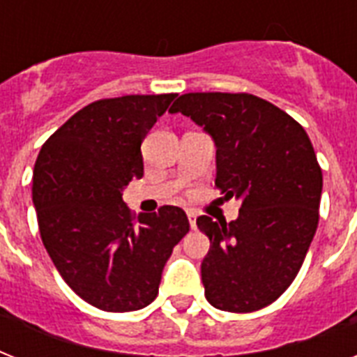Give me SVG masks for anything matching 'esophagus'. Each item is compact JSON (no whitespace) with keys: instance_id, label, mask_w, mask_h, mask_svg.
Instances as JSON below:
<instances>
[{"instance_id":"esophagus-1","label":"esophagus","mask_w":357,"mask_h":357,"mask_svg":"<svg viewBox=\"0 0 357 357\" xmlns=\"http://www.w3.org/2000/svg\"><path fill=\"white\" fill-rule=\"evenodd\" d=\"M187 217H189L190 228L196 229V215H195V211H187Z\"/></svg>"}]
</instances>
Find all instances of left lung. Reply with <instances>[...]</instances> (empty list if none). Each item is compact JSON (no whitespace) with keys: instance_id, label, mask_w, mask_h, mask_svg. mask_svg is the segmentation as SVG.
<instances>
[{"instance_id":"obj_1","label":"left lung","mask_w":357,"mask_h":357,"mask_svg":"<svg viewBox=\"0 0 357 357\" xmlns=\"http://www.w3.org/2000/svg\"><path fill=\"white\" fill-rule=\"evenodd\" d=\"M168 113L189 116L211 137L215 187L224 200L241 202L229 224L196 220L211 243L202 261L207 302L231 313L272 304L298 274L319 224L322 170L310 137L252 94L189 92Z\"/></svg>"}]
</instances>
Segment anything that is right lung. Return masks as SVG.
<instances>
[{
	"label": "right lung",
	"mask_w": 357,
	"mask_h": 357,
	"mask_svg": "<svg viewBox=\"0 0 357 357\" xmlns=\"http://www.w3.org/2000/svg\"><path fill=\"white\" fill-rule=\"evenodd\" d=\"M176 94L86 105L40 148L33 204L42 243L77 296L103 311L146 307L172 248L189 231L183 209L133 217L123 189L144 174L140 144Z\"/></svg>",
	"instance_id": "1"
}]
</instances>
